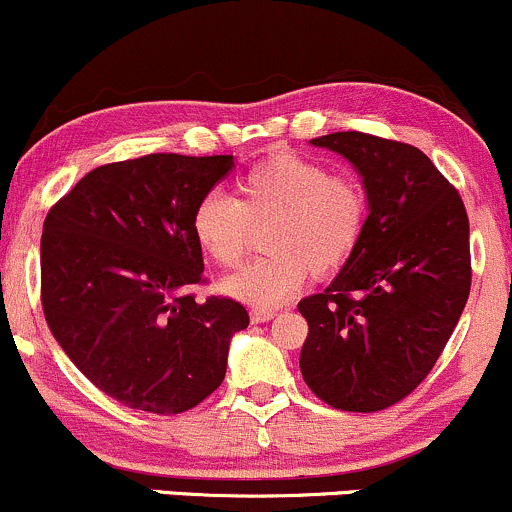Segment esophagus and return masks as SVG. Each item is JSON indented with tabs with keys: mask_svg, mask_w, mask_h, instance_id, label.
Returning a JSON list of instances; mask_svg holds the SVG:
<instances>
[{
	"mask_svg": "<svg viewBox=\"0 0 512 512\" xmlns=\"http://www.w3.org/2000/svg\"><path fill=\"white\" fill-rule=\"evenodd\" d=\"M278 315V310H251V322H268V320H273V317Z\"/></svg>",
	"mask_w": 512,
	"mask_h": 512,
	"instance_id": "esophagus-1",
	"label": "esophagus"
}]
</instances>
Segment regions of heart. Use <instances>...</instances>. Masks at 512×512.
I'll return each instance as SVG.
<instances>
[{
    "label": "heart",
    "mask_w": 512,
    "mask_h": 512,
    "mask_svg": "<svg viewBox=\"0 0 512 512\" xmlns=\"http://www.w3.org/2000/svg\"><path fill=\"white\" fill-rule=\"evenodd\" d=\"M266 219L268 254L222 280L224 293L258 310L283 305L312 271L324 276L354 256L366 229V195L322 163L273 153L241 175L236 200L219 192L202 197L190 227L202 254L236 268L249 251L251 224Z\"/></svg>",
    "instance_id": "1"
}]
</instances>
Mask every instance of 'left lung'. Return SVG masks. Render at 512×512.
<instances>
[{
  "label": "left lung",
  "mask_w": 512,
  "mask_h": 512,
  "mask_svg": "<svg viewBox=\"0 0 512 512\" xmlns=\"http://www.w3.org/2000/svg\"><path fill=\"white\" fill-rule=\"evenodd\" d=\"M310 144L354 166L368 217L354 256L329 288L298 302L310 327L300 371L332 408L376 412L425 381L464 312L469 217L420 148L361 131Z\"/></svg>",
  "instance_id": "obj_1"
}]
</instances>
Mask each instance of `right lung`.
Masks as SVG:
<instances>
[{
    "label": "right lung",
    "instance_id": "obj_1",
    "mask_svg": "<svg viewBox=\"0 0 512 512\" xmlns=\"http://www.w3.org/2000/svg\"><path fill=\"white\" fill-rule=\"evenodd\" d=\"M234 156L151 153L95 168L43 222L41 302L75 366L126 408L185 412L222 386L232 337L249 312L197 302V202Z\"/></svg>",
    "mask_w": 512,
    "mask_h": 512
}]
</instances>
